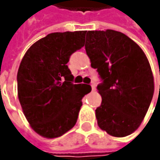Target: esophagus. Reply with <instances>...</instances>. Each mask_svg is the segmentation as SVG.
Wrapping results in <instances>:
<instances>
[{
  "instance_id": "34e87169",
  "label": "esophagus",
  "mask_w": 160,
  "mask_h": 160,
  "mask_svg": "<svg viewBox=\"0 0 160 160\" xmlns=\"http://www.w3.org/2000/svg\"><path fill=\"white\" fill-rule=\"evenodd\" d=\"M91 86H92V91H95L96 89V84L94 83H91Z\"/></svg>"
}]
</instances>
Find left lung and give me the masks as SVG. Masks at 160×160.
<instances>
[{"mask_svg": "<svg viewBox=\"0 0 160 160\" xmlns=\"http://www.w3.org/2000/svg\"><path fill=\"white\" fill-rule=\"evenodd\" d=\"M85 51L102 83V102L96 108L98 126L125 137L141 125L154 93L151 66L136 42L118 31H88Z\"/></svg>", "mask_w": 160, "mask_h": 160, "instance_id": "1", "label": "left lung"}]
</instances>
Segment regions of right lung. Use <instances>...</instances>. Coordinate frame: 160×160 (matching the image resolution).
I'll use <instances>...</instances> for the list:
<instances>
[{"mask_svg":"<svg viewBox=\"0 0 160 160\" xmlns=\"http://www.w3.org/2000/svg\"><path fill=\"white\" fill-rule=\"evenodd\" d=\"M87 31L52 33L28 49L18 71L23 112L38 134L56 138L77 123L82 99L91 86L74 84L70 56L84 45Z\"/></svg>","mask_w":160,"mask_h":160,"instance_id":"add662e5","label":"right lung"}]
</instances>
